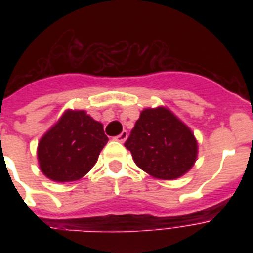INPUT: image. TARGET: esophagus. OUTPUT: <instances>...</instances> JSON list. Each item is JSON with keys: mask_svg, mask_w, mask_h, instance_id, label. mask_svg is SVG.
<instances>
[{"mask_svg": "<svg viewBox=\"0 0 253 253\" xmlns=\"http://www.w3.org/2000/svg\"><path fill=\"white\" fill-rule=\"evenodd\" d=\"M127 136H128V132H127V131H122V132H121L118 136H115V140H118V142L123 143V142H126Z\"/></svg>", "mask_w": 253, "mask_h": 253, "instance_id": "esophagus-1", "label": "esophagus"}]
</instances>
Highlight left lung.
I'll return each mask as SVG.
<instances>
[{
  "label": "left lung",
  "instance_id": "obj_1",
  "mask_svg": "<svg viewBox=\"0 0 253 253\" xmlns=\"http://www.w3.org/2000/svg\"><path fill=\"white\" fill-rule=\"evenodd\" d=\"M125 147L139 168L160 180L184 176L198 155L192 130L164 106L140 113Z\"/></svg>",
  "mask_w": 253,
  "mask_h": 253
}]
</instances>
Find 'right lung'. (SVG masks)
<instances>
[{
	"label": "right lung",
	"mask_w": 253,
	"mask_h": 253,
	"mask_svg": "<svg viewBox=\"0 0 253 253\" xmlns=\"http://www.w3.org/2000/svg\"><path fill=\"white\" fill-rule=\"evenodd\" d=\"M107 140L102 123L86 111L67 110L39 140V168L56 182L80 180L94 167Z\"/></svg>",
	"instance_id": "1"
}]
</instances>
